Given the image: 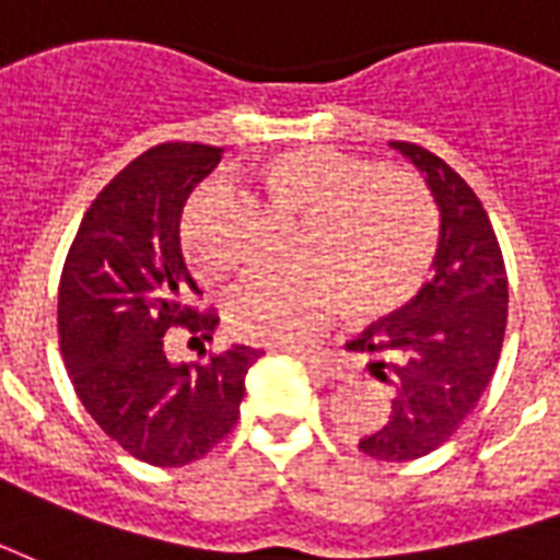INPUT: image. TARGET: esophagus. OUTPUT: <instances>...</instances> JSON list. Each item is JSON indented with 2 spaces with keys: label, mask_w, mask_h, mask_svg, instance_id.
Returning a JSON list of instances; mask_svg holds the SVG:
<instances>
[{
  "label": "esophagus",
  "mask_w": 560,
  "mask_h": 560,
  "mask_svg": "<svg viewBox=\"0 0 560 560\" xmlns=\"http://www.w3.org/2000/svg\"><path fill=\"white\" fill-rule=\"evenodd\" d=\"M298 361L307 366L310 373L319 375V378H342V366L340 361H334L330 354H313V352H301L298 354Z\"/></svg>",
  "instance_id": "1"
}]
</instances>
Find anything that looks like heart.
I'll use <instances>...</instances> for the list:
<instances>
[{
    "label": "heart",
    "mask_w": 560,
    "mask_h": 560,
    "mask_svg": "<svg viewBox=\"0 0 560 560\" xmlns=\"http://www.w3.org/2000/svg\"><path fill=\"white\" fill-rule=\"evenodd\" d=\"M265 194L301 220L298 265L285 275H253L235 285L226 322L235 337L265 346H304L342 301L358 319H382L418 295L439 244V211L420 178L375 170L325 145L277 154L262 173ZM206 182L185 208L182 244L194 271L223 275L206 223L220 199Z\"/></svg>",
    "instance_id": "1"
}]
</instances>
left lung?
Segmentation results:
<instances>
[{
    "label": "left lung",
    "mask_w": 560,
    "mask_h": 560,
    "mask_svg": "<svg viewBox=\"0 0 560 560\" xmlns=\"http://www.w3.org/2000/svg\"><path fill=\"white\" fill-rule=\"evenodd\" d=\"M390 149L415 163L439 206L432 280L349 349L370 354V375L390 387L385 427L358 447L382 463H409L447 442L487 390L508 325V271L475 190L415 142Z\"/></svg>",
    "instance_id": "left-lung-1"
}]
</instances>
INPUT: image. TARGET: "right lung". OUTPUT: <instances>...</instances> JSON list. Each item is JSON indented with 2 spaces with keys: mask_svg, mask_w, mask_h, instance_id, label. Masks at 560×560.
Instances as JSON below:
<instances>
[{
  "mask_svg": "<svg viewBox=\"0 0 560 560\" xmlns=\"http://www.w3.org/2000/svg\"><path fill=\"white\" fill-rule=\"evenodd\" d=\"M220 149L163 142L109 182L77 230L59 283V337L73 390L109 439L158 468L202 459L235 427L244 378L262 352L232 346L206 364H173L163 334L185 325L211 340L214 313L182 253L187 196Z\"/></svg>",
  "mask_w": 560,
  "mask_h": 560,
  "instance_id": "obj_1",
  "label": "right lung"
}]
</instances>
